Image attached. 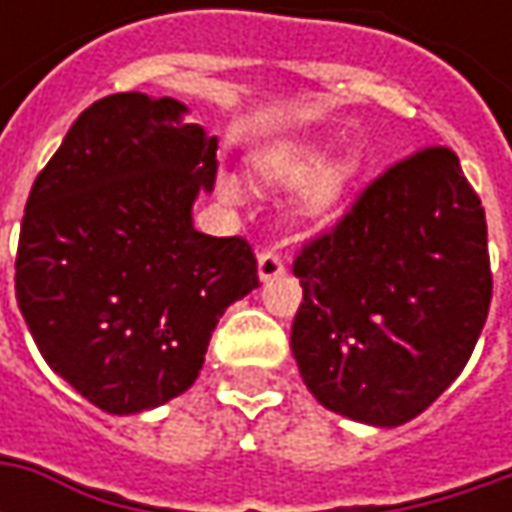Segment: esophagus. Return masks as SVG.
<instances>
[{"instance_id":"34e87169","label":"esophagus","mask_w":512,"mask_h":512,"mask_svg":"<svg viewBox=\"0 0 512 512\" xmlns=\"http://www.w3.org/2000/svg\"><path fill=\"white\" fill-rule=\"evenodd\" d=\"M279 276H285V262H282V256L273 253V250L259 253V279H262V282H273V279H279Z\"/></svg>"}]
</instances>
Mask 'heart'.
<instances>
[{
	"mask_svg": "<svg viewBox=\"0 0 512 512\" xmlns=\"http://www.w3.org/2000/svg\"><path fill=\"white\" fill-rule=\"evenodd\" d=\"M330 150L316 142L290 145L285 150L270 153L265 162H259V179L279 190H296L299 193V216L313 225H327L339 216V210L350 196V187L359 176V165L350 156L330 159ZM219 190L225 199H236L239 187L230 176L219 179Z\"/></svg>",
	"mask_w": 512,
	"mask_h": 512,
	"instance_id": "heart-1",
	"label": "heart"
}]
</instances>
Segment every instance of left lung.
Listing matches in <instances>:
<instances>
[{"label":"left lung","instance_id":"left-lung-1","mask_svg":"<svg viewBox=\"0 0 512 512\" xmlns=\"http://www.w3.org/2000/svg\"><path fill=\"white\" fill-rule=\"evenodd\" d=\"M290 350L316 402L373 427L416 419L464 370L490 296L482 199L450 148L387 168L293 262Z\"/></svg>","mask_w":512,"mask_h":512}]
</instances>
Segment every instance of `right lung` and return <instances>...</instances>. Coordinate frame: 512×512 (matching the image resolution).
<instances>
[{
  "label": "right lung",
  "instance_id": "add662e5",
  "mask_svg": "<svg viewBox=\"0 0 512 512\" xmlns=\"http://www.w3.org/2000/svg\"><path fill=\"white\" fill-rule=\"evenodd\" d=\"M185 113L148 93L93 102L25 205L19 310L50 370L113 416L185 393L222 313L259 287L242 236L193 227L219 139Z\"/></svg>",
  "mask_w": 512,
  "mask_h": 512
}]
</instances>
